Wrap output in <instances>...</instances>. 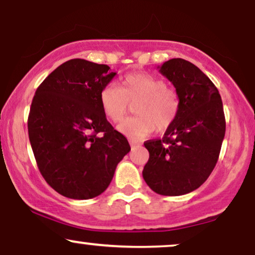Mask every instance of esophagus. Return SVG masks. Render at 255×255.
I'll return each mask as SVG.
<instances>
[{"label":"esophagus","mask_w":255,"mask_h":255,"mask_svg":"<svg viewBox=\"0 0 255 255\" xmlns=\"http://www.w3.org/2000/svg\"><path fill=\"white\" fill-rule=\"evenodd\" d=\"M129 144H130V146L131 147H133V146H136V145H139L140 142L137 141V140H134V139H129Z\"/></svg>","instance_id":"obj_1"}]
</instances>
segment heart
I'll return each mask as SVG.
<instances>
[{
  "label": "heart",
  "mask_w": 255,
  "mask_h": 255,
  "mask_svg": "<svg viewBox=\"0 0 255 255\" xmlns=\"http://www.w3.org/2000/svg\"><path fill=\"white\" fill-rule=\"evenodd\" d=\"M102 110L110 121L120 122L136 103L139 114L119 126V130L131 139H141L158 128L165 129L176 119L178 98L165 81L148 73H130L122 79L121 87L108 85L99 95Z\"/></svg>",
  "instance_id": "1"
}]
</instances>
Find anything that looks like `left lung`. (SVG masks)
<instances>
[{
  "mask_svg": "<svg viewBox=\"0 0 255 255\" xmlns=\"http://www.w3.org/2000/svg\"><path fill=\"white\" fill-rule=\"evenodd\" d=\"M159 68L176 89L178 113L162 139L144 142L145 182L160 195L191 193L210 176L221 152L225 118L217 87L197 66L171 58Z\"/></svg>",
  "mask_w": 255,
  "mask_h": 255,
  "instance_id": "left-lung-1",
  "label": "left lung"
}]
</instances>
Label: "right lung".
<instances>
[{
    "instance_id": "1",
    "label": "right lung",
    "mask_w": 255,
    "mask_h": 255,
    "mask_svg": "<svg viewBox=\"0 0 255 255\" xmlns=\"http://www.w3.org/2000/svg\"><path fill=\"white\" fill-rule=\"evenodd\" d=\"M115 75L107 64L74 58L51 72L36 91L28 137L44 180L63 197H98L130 151L99 102Z\"/></svg>"
}]
</instances>
